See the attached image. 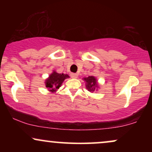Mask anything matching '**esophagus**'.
<instances>
[{
  "label": "esophagus",
  "instance_id": "obj_1",
  "mask_svg": "<svg viewBox=\"0 0 152 152\" xmlns=\"http://www.w3.org/2000/svg\"><path fill=\"white\" fill-rule=\"evenodd\" d=\"M71 77L73 78H76L78 77V74H74V73H71Z\"/></svg>",
  "mask_w": 152,
  "mask_h": 152
}]
</instances>
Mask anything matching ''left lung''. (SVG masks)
I'll return each mask as SVG.
<instances>
[{"label":"left lung","mask_w":152,"mask_h":152,"mask_svg":"<svg viewBox=\"0 0 152 152\" xmlns=\"http://www.w3.org/2000/svg\"><path fill=\"white\" fill-rule=\"evenodd\" d=\"M83 80H84L85 82H86V89H88V91L94 92L99 87L96 78L94 77V76H91L87 78H83Z\"/></svg>","instance_id":"left-lung-1"}]
</instances>
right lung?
<instances>
[{"label":"right lung","instance_id":"1","mask_svg":"<svg viewBox=\"0 0 152 152\" xmlns=\"http://www.w3.org/2000/svg\"><path fill=\"white\" fill-rule=\"evenodd\" d=\"M68 78H69L68 74H58L56 71H53V73L45 81L46 87L48 88L50 91L56 92L57 89H58L59 87L61 86L64 80Z\"/></svg>","mask_w":152,"mask_h":152}]
</instances>
